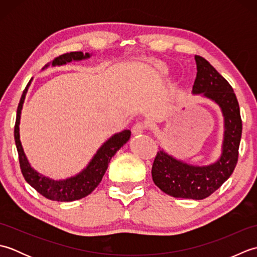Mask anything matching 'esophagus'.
Listing matches in <instances>:
<instances>
[{"instance_id":"34e87169","label":"esophagus","mask_w":257,"mask_h":257,"mask_svg":"<svg viewBox=\"0 0 257 257\" xmlns=\"http://www.w3.org/2000/svg\"><path fill=\"white\" fill-rule=\"evenodd\" d=\"M145 129H146V124L144 123V122H137L136 123L134 127H133V129H132V132H133V134L136 136V135H141L143 134L144 132H145Z\"/></svg>"}]
</instances>
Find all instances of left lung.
<instances>
[{
  "mask_svg": "<svg viewBox=\"0 0 257 257\" xmlns=\"http://www.w3.org/2000/svg\"><path fill=\"white\" fill-rule=\"evenodd\" d=\"M196 77L192 94L215 102L224 118L221 156L207 166H193L158 151L152 165V180L163 192L174 198L202 200L211 195L231 177L237 163L242 136L239 106L231 85L203 57L195 55Z\"/></svg>",
  "mask_w": 257,
  "mask_h": 257,
  "instance_id": "left-lung-1",
  "label": "left lung"
}]
</instances>
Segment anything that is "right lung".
<instances>
[{
	"label": "right lung",
	"mask_w": 257,
	"mask_h": 257,
	"mask_svg": "<svg viewBox=\"0 0 257 257\" xmlns=\"http://www.w3.org/2000/svg\"><path fill=\"white\" fill-rule=\"evenodd\" d=\"M91 56L89 53L83 52H72L64 54L56 57L51 63L46 64L42 69L44 70L50 65L52 66H63L70 62H78L87 59ZM33 78L29 81V84L25 87V89L22 94L21 100L18 107V113H16V121L14 127V138L16 149L19 152L20 167L23 177L31 187L34 188L38 193L43 196L50 199L52 201H61V202H72L75 200L83 199L85 196L90 194L94 191L97 185L100 183L101 179L105 174L108 163L110 162L111 158L114 154L121 148V147L130 139L132 133L130 130H122L118 134L112 135L110 138L106 140L102 144L99 149L97 150L94 157L91 158L88 165L86 166L79 173L74 177L62 179V180H54L46 176H43L42 173L37 172L34 168L31 166V163L27 160V157L24 152L23 147H22L21 138H20V122H21V113L23 109V103L25 97L31 86Z\"/></svg>",
	"instance_id": "obj_1"
}]
</instances>
